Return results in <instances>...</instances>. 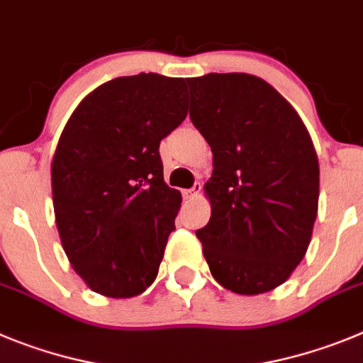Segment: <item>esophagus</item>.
I'll return each mask as SVG.
<instances>
[{"label": "esophagus", "instance_id": "1", "mask_svg": "<svg viewBox=\"0 0 363 363\" xmlns=\"http://www.w3.org/2000/svg\"><path fill=\"white\" fill-rule=\"evenodd\" d=\"M199 192H201V184H199V182H196V184L192 185L191 189H187V191H184V196H185V198H187V199H194V198H198Z\"/></svg>", "mask_w": 363, "mask_h": 363}]
</instances>
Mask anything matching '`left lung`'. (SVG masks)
<instances>
[{"mask_svg":"<svg viewBox=\"0 0 363 363\" xmlns=\"http://www.w3.org/2000/svg\"><path fill=\"white\" fill-rule=\"evenodd\" d=\"M191 121L212 149L211 221L196 235L216 281L239 295L281 286L310 247L318 158L281 93L248 73L189 81Z\"/></svg>","mask_w":363,"mask_h":363,"instance_id":"left-lung-1","label":"left lung"}]
</instances>
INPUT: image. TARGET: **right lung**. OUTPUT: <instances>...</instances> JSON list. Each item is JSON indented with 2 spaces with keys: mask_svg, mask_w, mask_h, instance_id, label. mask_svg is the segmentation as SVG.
<instances>
[{
  "mask_svg": "<svg viewBox=\"0 0 363 363\" xmlns=\"http://www.w3.org/2000/svg\"><path fill=\"white\" fill-rule=\"evenodd\" d=\"M184 79L116 77L69 116L52 160L62 248L97 294L128 298L155 282L182 194L164 182L160 142L187 116Z\"/></svg>",
  "mask_w": 363,
  "mask_h": 363,
  "instance_id": "obj_1",
  "label": "right lung"
}]
</instances>
